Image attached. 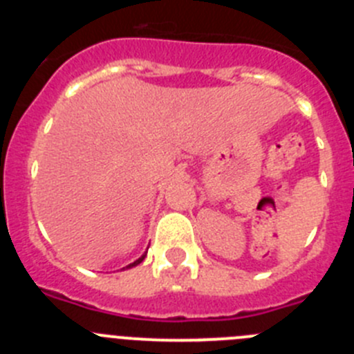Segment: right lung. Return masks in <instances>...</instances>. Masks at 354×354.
Listing matches in <instances>:
<instances>
[{"instance_id": "obj_1", "label": "right lung", "mask_w": 354, "mask_h": 354, "mask_svg": "<svg viewBox=\"0 0 354 354\" xmlns=\"http://www.w3.org/2000/svg\"><path fill=\"white\" fill-rule=\"evenodd\" d=\"M145 255H147V252H145V253H143L142 257H140V259H136V261H134V262H133V264L126 266V268H124V270H129V268H134V266H138V264H140V262H143V259H145Z\"/></svg>"}]
</instances>
